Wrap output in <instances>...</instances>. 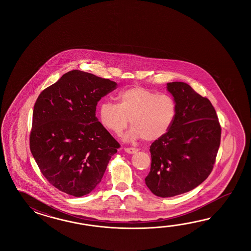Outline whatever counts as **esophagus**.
I'll use <instances>...</instances> for the list:
<instances>
[{"label":"esophagus","instance_id":"34e87169","mask_svg":"<svg viewBox=\"0 0 251 251\" xmlns=\"http://www.w3.org/2000/svg\"><path fill=\"white\" fill-rule=\"evenodd\" d=\"M125 151L127 152V153H130V154H133V153L137 152L138 149L137 148H125Z\"/></svg>","mask_w":251,"mask_h":251}]
</instances>
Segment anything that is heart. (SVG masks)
I'll return each instance as SVG.
<instances>
[{"instance_id": "b5f03b06", "label": "heart", "mask_w": 251, "mask_h": 251, "mask_svg": "<svg viewBox=\"0 0 251 251\" xmlns=\"http://www.w3.org/2000/svg\"><path fill=\"white\" fill-rule=\"evenodd\" d=\"M118 104L105 101L100 106L102 125L116 134L122 133L129 119L132 128L127 141H154L171 129L176 117V102L168 94H158L144 87H132L118 93Z\"/></svg>"}]
</instances>
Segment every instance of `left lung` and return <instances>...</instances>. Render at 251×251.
<instances>
[{"label":"left lung","instance_id":"8db88e82","mask_svg":"<svg viewBox=\"0 0 251 251\" xmlns=\"http://www.w3.org/2000/svg\"><path fill=\"white\" fill-rule=\"evenodd\" d=\"M176 102L171 129L151 147V164L145 184L157 197L188 192L208 177L221 142V126L212 103L190 86L167 83Z\"/></svg>","mask_w":251,"mask_h":251}]
</instances>
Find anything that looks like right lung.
Wrapping results in <instances>:
<instances>
[{"label":"right lung","mask_w":251,"mask_h":251,"mask_svg":"<svg viewBox=\"0 0 251 251\" xmlns=\"http://www.w3.org/2000/svg\"><path fill=\"white\" fill-rule=\"evenodd\" d=\"M115 81L73 70L40 93L33 110L29 146L39 170L60 191L76 198L100 183L120 145L96 118Z\"/></svg>","instance_id":"right-lung-1"}]
</instances>
